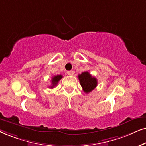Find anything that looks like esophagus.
Segmentation results:
<instances>
[{
  "label": "esophagus",
  "instance_id": "obj_1",
  "mask_svg": "<svg viewBox=\"0 0 146 146\" xmlns=\"http://www.w3.org/2000/svg\"><path fill=\"white\" fill-rule=\"evenodd\" d=\"M67 73L69 75H73V71H67Z\"/></svg>",
  "mask_w": 146,
  "mask_h": 146
}]
</instances>
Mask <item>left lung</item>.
Wrapping results in <instances>:
<instances>
[{"instance_id":"obj_1","label":"left lung","mask_w":146,"mask_h":146,"mask_svg":"<svg viewBox=\"0 0 146 146\" xmlns=\"http://www.w3.org/2000/svg\"><path fill=\"white\" fill-rule=\"evenodd\" d=\"M78 79L83 90L85 93H88L93 90L98 85V81L96 77H92L89 72L85 71L78 75Z\"/></svg>"}]
</instances>
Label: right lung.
Segmentation results:
<instances>
[{
	"label": "right lung",
	"mask_w": 146,
	"mask_h": 146,
	"mask_svg": "<svg viewBox=\"0 0 146 146\" xmlns=\"http://www.w3.org/2000/svg\"><path fill=\"white\" fill-rule=\"evenodd\" d=\"M62 77H63V75H55L51 79V86L49 87L50 88H53L54 87H55L57 85L58 82L62 79Z\"/></svg>",
	"instance_id": "add662e5"
}]
</instances>
